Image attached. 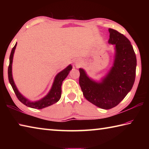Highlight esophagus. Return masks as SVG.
<instances>
[{
	"mask_svg": "<svg viewBox=\"0 0 149 149\" xmlns=\"http://www.w3.org/2000/svg\"><path fill=\"white\" fill-rule=\"evenodd\" d=\"M80 64H81V63H80L79 61H76V62H75V65H77V66H78V65H79Z\"/></svg>",
	"mask_w": 149,
	"mask_h": 149,
	"instance_id": "1",
	"label": "esophagus"
}]
</instances>
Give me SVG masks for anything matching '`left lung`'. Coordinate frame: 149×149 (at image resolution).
I'll return each instance as SVG.
<instances>
[{
  "label": "left lung",
  "mask_w": 149,
  "mask_h": 149,
  "mask_svg": "<svg viewBox=\"0 0 149 149\" xmlns=\"http://www.w3.org/2000/svg\"><path fill=\"white\" fill-rule=\"evenodd\" d=\"M108 43L114 45V59L107 74L100 81L89 77L79 68V85L88 101L104 110L117 106L132 89L135 79L137 59L127 37L116 30L108 29Z\"/></svg>",
  "instance_id": "1"
}]
</instances>
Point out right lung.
Segmentation results:
<instances>
[{
	"instance_id": "1",
	"label": "right lung",
	"mask_w": 149,
	"mask_h": 149,
	"mask_svg": "<svg viewBox=\"0 0 149 149\" xmlns=\"http://www.w3.org/2000/svg\"><path fill=\"white\" fill-rule=\"evenodd\" d=\"M16 45L17 43H16L13 49H12L10 56V63L8 69V74L9 82L12 85V89H13L17 99H19L20 102L27 106V107L35 108V109H42V108L49 107V106L52 105L54 103L57 102L60 100V97H61V87L62 81L65 79L68 75L69 74L70 70L72 69V65L71 64L68 65L65 69L60 72L55 76L51 89L49 91V92L47 93V95H45L43 98H42L40 100H36V101H31V100L27 99V98L25 97L23 95L19 93L16 84H15L13 76H12V62H13L14 54L15 49L16 48Z\"/></svg>"
}]
</instances>
